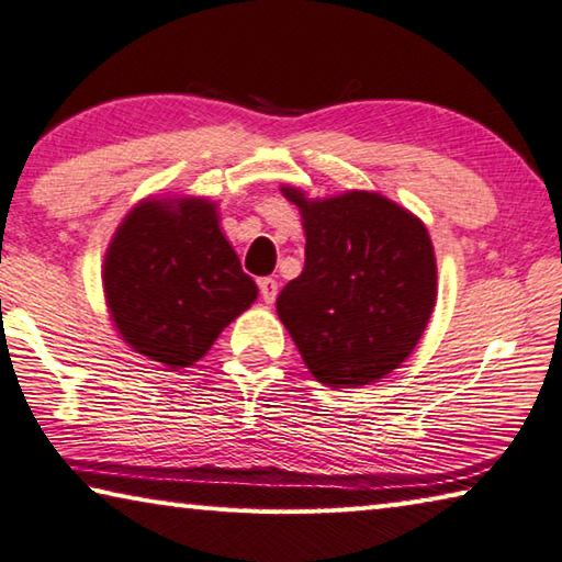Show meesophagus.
<instances>
[{"instance_id":"esophagus-1","label":"esophagus","mask_w":562,"mask_h":562,"mask_svg":"<svg viewBox=\"0 0 562 562\" xmlns=\"http://www.w3.org/2000/svg\"><path fill=\"white\" fill-rule=\"evenodd\" d=\"M258 284H260V294H262V300L268 302V304H272V302H274V297H278V292H280V282L274 280V278H262Z\"/></svg>"}]
</instances>
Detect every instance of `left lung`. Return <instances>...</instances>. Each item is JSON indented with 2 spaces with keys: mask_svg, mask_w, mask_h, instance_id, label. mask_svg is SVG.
I'll list each match as a JSON object with an SVG mask.
<instances>
[{
  "mask_svg": "<svg viewBox=\"0 0 562 562\" xmlns=\"http://www.w3.org/2000/svg\"><path fill=\"white\" fill-rule=\"evenodd\" d=\"M280 190L304 227V270L280 292V322L319 384L379 382L412 355L436 307L429 231L374 190Z\"/></svg>",
  "mask_w": 562,
  "mask_h": 562,
  "instance_id": "obj_1",
  "label": "left lung"
}]
</instances>
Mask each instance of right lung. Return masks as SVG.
<instances>
[{
    "instance_id": "right-lung-1",
    "label": "right lung",
    "mask_w": 562,
    "mask_h": 562,
    "mask_svg": "<svg viewBox=\"0 0 562 562\" xmlns=\"http://www.w3.org/2000/svg\"><path fill=\"white\" fill-rule=\"evenodd\" d=\"M103 297L126 345L168 369L207 355L217 335L258 300V284L203 195L144 198L103 255Z\"/></svg>"
}]
</instances>
